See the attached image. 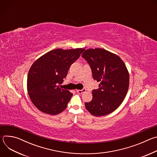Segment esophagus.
I'll return each mask as SVG.
<instances>
[{
	"label": "esophagus",
	"mask_w": 157,
	"mask_h": 157,
	"mask_svg": "<svg viewBox=\"0 0 157 157\" xmlns=\"http://www.w3.org/2000/svg\"><path fill=\"white\" fill-rule=\"evenodd\" d=\"M76 91H77V93H79V94H82V93H85V92L86 91V89H82V90H80V89H78V90H76Z\"/></svg>",
	"instance_id": "obj_1"
}]
</instances>
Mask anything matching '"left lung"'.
Wrapping results in <instances>:
<instances>
[{
	"label": "left lung",
	"instance_id": "8db88e82",
	"mask_svg": "<svg viewBox=\"0 0 157 157\" xmlns=\"http://www.w3.org/2000/svg\"><path fill=\"white\" fill-rule=\"evenodd\" d=\"M82 56L91 66L99 88L93 91V99L85 102L86 109L94 116L114 112L124 100L129 86V73L122 59L116 54L102 48L87 49Z\"/></svg>",
	"mask_w": 157,
	"mask_h": 157
}]
</instances>
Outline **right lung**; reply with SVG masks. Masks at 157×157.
I'll return each instance as SVG.
<instances>
[{
    "instance_id": "1",
    "label": "right lung",
    "mask_w": 157,
    "mask_h": 157,
    "mask_svg": "<svg viewBox=\"0 0 157 157\" xmlns=\"http://www.w3.org/2000/svg\"><path fill=\"white\" fill-rule=\"evenodd\" d=\"M84 48L51 50L32 65L27 77V91L34 105L43 113L56 115L68 105L73 94L61 89L71 65L80 56Z\"/></svg>"
}]
</instances>
